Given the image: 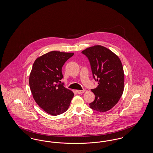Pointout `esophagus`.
<instances>
[{"mask_svg":"<svg viewBox=\"0 0 153 153\" xmlns=\"http://www.w3.org/2000/svg\"><path fill=\"white\" fill-rule=\"evenodd\" d=\"M85 92V90H76V92L78 94H83Z\"/></svg>","mask_w":153,"mask_h":153,"instance_id":"esophagus-1","label":"esophagus"}]
</instances>
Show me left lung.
Returning <instances> with one entry per match:
<instances>
[{
    "instance_id": "left-lung-1",
    "label": "left lung",
    "mask_w": 153,
    "mask_h": 153,
    "mask_svg": "<svg viewBox=\"0 0 153 153\" xmlns=\"http://www.w3.org/2000/svg\"><path fill=\"white\" fill-rule=\"evenodd\" d=\"M87 57L94 78L98 86L92 89L95 100L91 108L104 112L113 108L123 93L124 73L120 58L114 52L101 45H95L82 51Z\"/></svg>"
}]
</instances>
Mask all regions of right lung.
Listing matches in <instances>:
<instances>
[{
  "label": "right lung",
  "instance_id": "right-lung-1",
  "mask_svg": "<svg viewBox=\"0 0 153 153\" xmlns=\"http://www.w3.org/2000/svg\"><path fill=\"white\" fill-rule=\"evenodd\" d=\"M73 53L51 51L35 60L30 74V88L36 104L46 113L56 116L68 109L74 96L72 91L59 84L62 68Z\"/></svg>",
  "mask_w": 153,
  "mask_h": 153
}]
</instances>
